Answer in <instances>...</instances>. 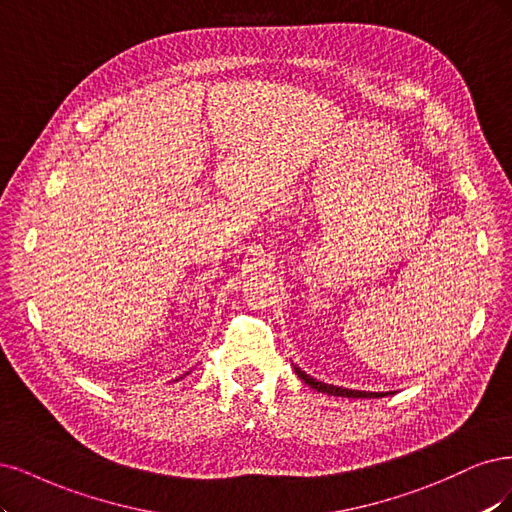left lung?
Listing matches in <instances>:
<instances>
[{
  "instance_id": "obj_1",
  "label": "left lung",
  "mask_w": 512,
  "mask_h": 512,
  "mask_svg": "<svg viewBox=\"0 0 512 512\" xmlns=\"http://www.w3.org/2000/svg\"><path fill=\"white\" fill-rule=\"evenodd\" d=\"M298 376L302 381H306V385H310L312 389H317L321 393H329V395H340V398H383L387 393H372V391H355V389H344V387H334V385H327V383H319L315 378H310L308 374H304L302 370L295 368Z\"/></svg>"
}]
</instances>
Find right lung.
Returning <instances> with one entry per match:
<instances>
[{"label":"right lung","mask_w":512,"mask_h":512,"mask_svg":"<svg viewBox=\"0 0 512 512\" xmlns=\"http://www.w3.org/2000/svg\"><path fill=\"white\" fill-rule=\"evenodd\" d=\"M187 374H189V372H187ZM180 378H185V376H180Z\"/></svg>","instance_id":"1"}]
</instances>
